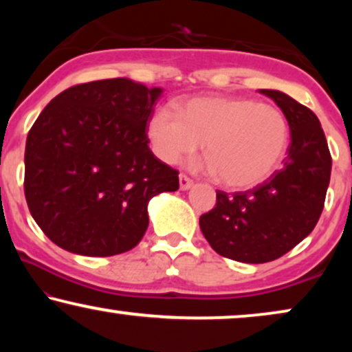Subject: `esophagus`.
Listing matches in <instances>:
<instances>
[{"mask_svg":"<svg viewBox=\"0 0 352 352\" xmlns=\"http://www.w3.org/2000/svg\"><path fill=\"white\" fill-rule=\"evenodd\" d=\"M192 186H194V181H192L189 176H186V175H179V187H181L182 190L190 189Z\"/></svg>","mask_w":352,"mask_h":352,"instance_id":"34e87169","label":"esophagus"}]
</instances>
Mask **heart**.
<instances>
[{"label": "heart", "instance_id": "obj_1", "mask_svg": "<svg viewBox=\"0 0 352 352\" xmlns=\"http://www.w3.org/2000/svg\"><path fill=\"white\" fill-rule=\"evenodd\" d=\"M155 155L177 163L204 142L206 168L221 184L247 189L261 184L280 165L288 122L278 107L248 98H195L177 113L158 109L147 124Z\"/></svg>", "mask_w": 352, "mask_h": 352}]
</instances>
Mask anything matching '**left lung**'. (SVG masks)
Segmentation results:
<instances>
[{"label": "left lung", "mask_w": 352, "mask_h": 352, "mask_svg": "<svg viewBox=\"0 0 352 352\" xmlns=\"http://www.w3.org/2000/svg\"><path fill=\"white\" fill-rule=\"evenodd\" d=\"M285 115L292 142L283 166L247 192L216 190L200 229L221 256L259 264L280 258L312 232L325 204L331 155L319 118L285 93L261 89Z\"/></svg>", "instance_id": "left-lung-1"}]
</instances>
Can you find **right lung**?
I'll use <instances>...</instances> for the list:
<instances>
[{"label":"right lung","mask_w":352,"mask_h":352,"mask_svg":"<svg viewBox=\"0 0 352 352\" xmlns=\"http://www.w3.org/2000/svg\"><path fill=\"white\" fill-rule=\"evenodd\" d=\"M163 91L128 78L57 94L25 144L28 210L51 242L83 256H113L141 242L147 204L179 189V171L153 155L146 133Z\"/></svg>","instance_id":"obj_1"}]
</instances>
